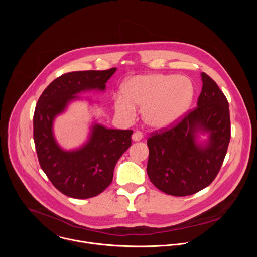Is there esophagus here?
<instances>
[{
  "mask_svg": "<svg viewBox=\"0 0 257 257\" xmlns=\"http://www.w3.org/2000/svg\"><path fill=\"white\" fill-rule=\"evenodd\" d=\"M142 137H143V134L140 131H136L132 135V140L133 141H139V140L142 139Z\"/></svg>",
  "mask_w": 257,
  "mask_h": 257,
  "instance_id": "1",
  "label": "esophagus"
}]
</instances>
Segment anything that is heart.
<instances>
[{
  "instance_id": "obj_1",
  "label": "heart",
  "mask_w": 257,
  "mask_h": 257,
  "mask_svg": "<svg viewBox=\"0 0 257 257\" xmlns=\"http://www.w3.org/2000/svg\"><path fill=\"white\" fill-rule=\"evenodd\" d=\"M122 95L114 101L116 113L130 118L134 105L141 106L143 122L154 129H165L177 123L189 108L194 88L183 76L166 74L137 75L126 80L121 87Z\"/></svg>"
}]
</instances>
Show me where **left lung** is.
I'll return each instance as SVG.
<instances>
[{
	"mask_svg": "<svg viewBox=\"0 0 257 257\" xmlns=\"http://www.w3.org/2000/svg\"><path fill=\"white\" fill-rule=\"evenodd\" d=\"M197 107L169 130L148 139V175L161 191L173 196L192 195L216 177L231 138L229 103L217 84L201 73ZM208 139L199 141L200 135Z\"/></svg>",
	"mask_w": 257,
	"mask_h": 257,
	"instance_id": "1",
	"label": "left lung"
}]
</instances>
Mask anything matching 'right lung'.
I'll list each match as a JSON object with an SVG mask.
<instances>
[{"mask_svg":"<svg viewBox=\"0 0 257 257\" xmlns=\"http://www.w3.org/2000/svg\"><path fill=\"white\" fill-rule=\"evenodd\" d=\"M117 68L69 72L55 79L42 93L33 115V139L40 165L63 194L86 199L101 193L113 181L114 169L131 146L132 130L106 128L96 122L80 148L66 151L54 135V121L79 93L104 91Z\"/></svg>","mask_w":257,"mask_h":257,"instance_id":"obj_1","label":"right lung"}]
</instances>
